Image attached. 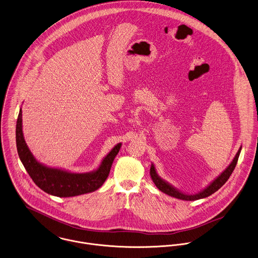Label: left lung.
<instances>
[{
  "label": "left lung",
  "mask_w": 258,
  "mask_h": 258,
  "mask_svg": "<svg viewBox=\"0 0 258 258\" xmlns=\"http://www.w3.org/2000/svg\"><path fill=\"white\" fill-rule=\"evenodd\" d=\"M240 152H241V147L239 148L237 154L235 155L234 158L232 159V161L229 163V165L216 178H214L206 186V188H204L203 190H201L200 192L195 194V195L184 194V192L180 191L179 189H177L176 187H174L173 185H171L170 183H168L167 181H165L164 179H162L157 174L154 163H152V166H151V171H150L151 172V176H152V179H153L155 186L160 191H162L163 194L168 195V196H170L172 198H175V199H178V200H182V201H198V200L206 199L207 197L211 196L212 194H214L215 191H217L227 181V179L231 175L233 169L235 168V165L237 163V160H238V157H239V155H240Z\"/></svg>",
  "instance_id": "8db88e82"
}]
</instances>
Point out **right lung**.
<instances>
[{"label": "right lung", "instance_id": "right-lung-1", "mask_svg": "<svg viewBox=\"0 0 258 258\" xmlns=\"http://www.w3.org/2000/svg\"><path fill=\"white\" fill-rule=\"evenodd\" d=\"M16 143L19 157L33 181L45 192L58 198L77 197L100 188L107 178L112 161L121 147L120 143L114 146L103 157L99 167L90 172L78 173L45 165L35 158L26 144L23 134L22 108L17 119Z\"/></svg>", "mask_w": 258, "mask_h": 258}]
</instances>
